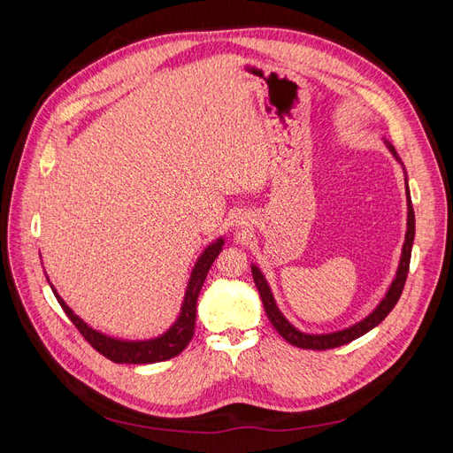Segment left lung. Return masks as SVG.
<instances>
[{"mask_svg":"<svg viewBox=\"0 0 453 453\" xmlns=\"http://www.w3.org/2000/svg\"><path fill=\"white\" fill-rule=\"evenodd\" d=\"M391 153L396 157L395 149L389 145ZM408 188V185H406ZM414 234H416V219H414V208H412V200H410V193H408V230H406V240H404V248H403V257H401V265H399V272H396V278L391 283L389 291L386 295V298L381 300L380 306L368 315L366 319H363L361 323L353 325L349 328H344V331H338L333 334H304L296 331V328L287 321L281 311L278 310L276 303H273V296L270 293V287L265 280L263 273L257 266H251L253 272V280L257 289L260 293V298H263V304L266 310V315L270 323L273 325V328L280 333V336H283L289 344L303 348V349H333L338 346H344L353 342L355 338H359L363 334H366L368 331H372L374 326H378L383 319L388 318L389 311L395 308V304L399 303V298L403 295L404 283L408 278V268H410V257H412V243H414Z\"/></svg>","mask_w":453,"mask_h":453,"instance_id":"left-lung-1","label":"left lung"}]
</instances>
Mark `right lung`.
<instances>
[{
  "instance_id": "add662e5",
  "label": "right lung",
  "mask_w": 453,
  "mask_h": 453,
  "mask_svg": "<svg viewBox=\"0 0 453 453\" xmlns=\"http://www.w3.org/2000/svg\"><path fill=\"white\" fill-rule=\"evenodd\" d=\"M221 250H223V240H217L202 253L193 270V276H190L180 319L175 321V325L166 334L149 342H120L92 331L90 326H87L70 308L65 306V303L57 293L54 291L52 293L57 296L67 318H70V321L77 326V331L83 334V338L96 351L102 353L109 361L127 363V365H149V363L168 361L172 357H177V355L188 346V342L193 340L195 325H196V300H198L202 285L205 281V276H208L213 260L217 258L219 253H221Z\"/></svg>"
}]
</instances>
